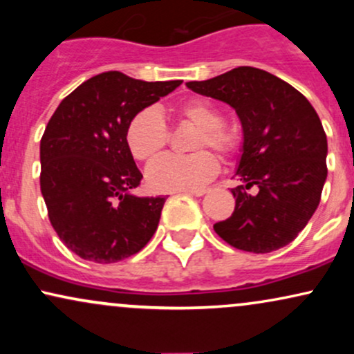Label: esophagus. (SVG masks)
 <instances>
[{"instance_id":"34e87169","label":"esophagus","mask_w":354,"mask_h":354,"mask_svg":"<svg viewBox=\"0 0 354 354\" xmlns=\"http://www.w3.org/2000/svg\"><path fill=\"white\" fill-rule=\"evenodd\" d=\"M186 194H191V196H203L206 194V189H191V191H185Z\"/></svg>"}]
</instances>
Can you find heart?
Segmentation results:
<instances>
[{"label": "heart", "instance_id": "1", "mask_svg": "<svg viewBox=\"0 0 354 354\" xmlns=\"http://www.w3.org/2000/svg\"><path fill=\"white\" fill-rule=\"evenodd\" d=\"M176 115L198 128L191 143V149L196 153L188 156L166 154L149 166L146 181L149 188L161 193L200 189L216 176L219 171L218 158L203 148L209 146L223 158H233L241 148L239 133L223 124V113L209 101H186L178 106ZM168 141V126L163 116L151 108L138 113L126 129V145L138 161H151L158 158L165 151Z\"/></svg>", "mask_w": 354, "mask_h": 354}]
</instances>
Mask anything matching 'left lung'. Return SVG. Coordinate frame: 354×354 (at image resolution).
Masks as SVG:
<instances>
[{
  "instance_id": "8db88e82",
  "label": "left lung",
  "mask_w": 354,
  "mask_h": 354,
  "mask_svg": "<svg viewBox=\"0 0 354 354\" xmlns=\"http://www.w3.org/2000/svg\"><path fill=\"white\" fill-rule=\"evenodd\" d=\"M186 86L230 104L241 121L239 185L231 189L236 206L213 226L218 236L250 253L286 246L318 208L328 176V141L318 113L286 81L251 66ZM253 185L256 195L249 193Z\"/></svg>"
}]
</instances>
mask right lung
<instances>
[{"label":"right lung","instance_id":"right-lung-1","mask_svg":"<svg viewBox=\"0 0 354 354\" xmlns=\"http://www.w3.org/2000/svg\"><path fill=\"white\" fill-rule=\"evenodd\" d=\"M181 81H141L106 71L59 103L39 145L41 194L61 241L88 261L136 254L160 223L165 196L131 193L141 174L126 145L129 121Z\"/></svg>","mask_w":354,"mask_h":354}]
</instances>
